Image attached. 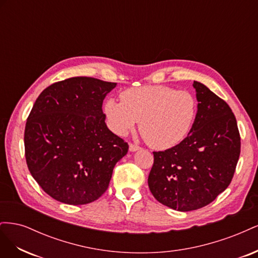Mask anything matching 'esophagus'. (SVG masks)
I'll list each match as a JSON object with an SVG mask.
<instances>
[{
	"label": "esophagus",
	"instance_id": "34e87169",
	"mask_svg": "<svg viewBox=\"0 0 258 258\" xmlns=\"http://www.w3.org/2000/svg\"><path fill=\"white\" fill-rule=\"evenodd\" d=\"M139 150H141V147H140L139 145L137 144H134V143H130L129 144V151L130 152H137Z\"/></svg>",
	"mask_w": 258,
	"mask_h": 258
}]
</instances>
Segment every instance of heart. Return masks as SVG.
I'll return each instance as SVG.
<instances>
[{"instance_id":"1","label":"heart","mask_w":258,"mask_h":258,"mask_svg":"<svg viewBox=\"0 0 258 258\" xmlns=\"http://www.w3.org/2000/svg\"><path fill=\"white\" fill-rule=\"evenodd\" d=\"M105 103V114L116 134L126 135L138 121L145 141L157 150L181 143L196 117V100L188 91L155 85L130 88Z\"/></svg>"}]
</instances>
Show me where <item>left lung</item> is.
Returning a JSON list of instances; mask_svg holds the SVG:
<instances>
[{
  "label": "left lung",
  "mask_w": 258,
  "mask_h": 258,
  "mask_svg": "<svg viewBox=\"0 0 258 258\" xmlns=\"http://www.w3.org/2000/svg\"><path fill=\"white\" fill-rule=\"evenodd\" d=\"M198 111L183 141L153 152L148 187L156 200L173 210H197L223 192L235 174L240 134L229 105L207 86L194 82Z\"/></svg>",
  "instance_id": "left-lung-1"
}]
</instances>
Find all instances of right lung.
<instances>
[{"label":"right lung","instance_id":"add662e5","mask_svg":"<svg viewBox=\"0 0 258 258\" xmlns=\"http://www.w3.org/2000/svg\"><path fill=\"white\" fill-rule=\"evenodd\" d=\"M116 83L71 77L44 89L25 129V155L31 175L53 199L90 204L110 184L117 161L129 145L105 123L102 103Z\"/></svg>","mask_w":258,"mask_h":258}]
</instances>
